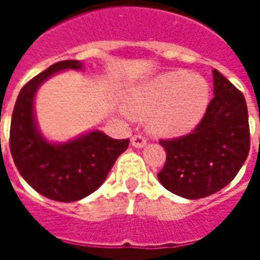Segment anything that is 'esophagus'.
Listing matches in <instances>:
<instances>
[{"instance_id":"obj_1","label":"esophagus","mask_w":260,"mask_h":260,"mask_svg":"<svg viewBox=\"0 0 260 260\" xmlns=\"http://www.w3.org/2000/svg\"><path fill=\"white\" fill-rule=\"evenodd\" d=\"M131 143H132V146L138 147V149H142V147L146 146V139H145V136L142 135H134L131 138Z\"/></svg>"}]
</instances>
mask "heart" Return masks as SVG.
I'll return each instance as SVG.
<instances>
[{
	"instance_id": "heart-1",
	"label": "heart",
	"mask_w": 260,
	"mask_h": 260,
	"mask_svg": "<svg viewBox=\"0 0 260 260\" xmlns=\"http://www.w3.org/2000/svg\"><path fill=\"white\" fill-rule=\"evenodd\" d=\"M210 87L205 78L169 71L138 86L128 96L135 117L149 115L150 129L160 136H178L193 129L206 113Z\"/></svg>"
}]
</instances>
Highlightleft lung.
I'll return each instance as SVG.
<instances>
[{
	"instance_id": "left-lung-1",
	"label": "left lung",
	"mask_w": 260,
	"mask_h": 260,
	"mask_svg": "<svg viewBox=\"0 0 260 260\" xmlns=\"http://www.w3.org/2000/svg\"><path fill=\"white\" fill-rule=\"evenodd\" d=\"M202 121L188 135L160 141L167 158L160 184L185 199H201L229 185L249 153V124L244 94L217 69Z\"/></svg>"
}]
</instances>
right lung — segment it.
Segmentation results:
<instances>
[{
	"label": "right lung",
	"mask_w": 260,
	"mask_h": 260,
	"mask_svg": "<svg viewBox=\"0 0 260 260\" xmlns=\"http://www.w3.org/2000/svg\"><path fill=\"white\" fill-rule=\"evenodd\" d=\"M76 59L59 61L29 80L15 103L9 147L16 169L39 193L57 202H75L94 192L107 178L129 139H113L94 129L64 143L47 141L35 117V96L48 78L67 69H82Z\"/></svg>",
	"instance_id": "add662e5"
}]
</instances>
